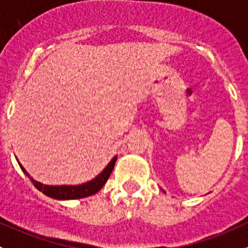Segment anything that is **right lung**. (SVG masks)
<instances>
[{
  "label": "right lung",
  "mask_w": 248,
  "mask_h": 248,
  "mask_svg": "<svg viewBox=\"0 0 248 248\" xmlns=\"http://www.w3.org/2000/svg\"><path fill=\"white\" fill-rule=\"evenodd\" d=\"M117 159V157L112 158L110 163L108 164V167L104 169L100 175H97L95 179H93L91 182L85 183V184L81 185H62V186H52V185H44L42 183L37 182L33 178L30 177V174L27 173L26 169L21 166L22 170L24 171L26 175H28L31 180H32L33 185L38 190H41L42 193L46 194V196H50V198H54V199L59 200H69V199H81V198H86V196L93 195L96 194L100 189L105 185V183L108 182L110 174L112 173V169L115 167V162Z\"/></svg>",
  "instance_id": "obj_1"
}]
</instances>
